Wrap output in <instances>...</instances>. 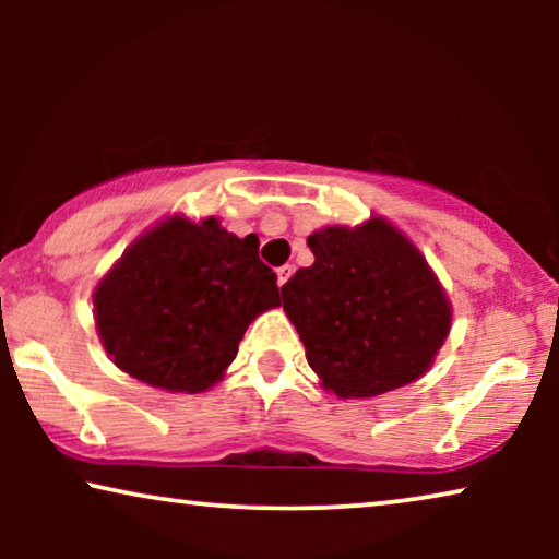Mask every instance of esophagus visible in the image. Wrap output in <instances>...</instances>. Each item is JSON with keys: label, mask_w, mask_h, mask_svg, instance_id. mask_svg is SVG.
<instances>
[{"label": "esophagus", "mask_w": 559, "mask_h": 559, "mask_svg": "<svg viewBox=\"0 0 559 559\" xmlns=\"http://www.w3.org/2000/svg\"><path fill=\"white\" fill-rule=\"evenodd\" d=\"M289 277H293V266H289V264L280 266V270H277V285H280V287H285Z\"/></svg>", "instance_id": "34e87169"}]
</instances>
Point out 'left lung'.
Returning <instances> with one entry per match:
<instances>
[{
    "mask_svg": "<svg viewBox=\"0 0 559 559\" xmlns=\"http://www.w3.org/2000/svg\"><path fill=\"white\" fill-rule=\"evenodd\" d=\"M316 257L282 287L320 386L338 400H369L423 379L453 325L438 274L384 216L323 226Z\"/></svg>",
    "mask_w": 559,
    "mask_h": 559,
    "instance_id": "left-lung-1",
    "label": "left lung"
}]
</instances>
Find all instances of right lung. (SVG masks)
Instances as JSON below:
<instances>
[{
	"label": "right lung",
	"mask_w": 559,
	"mask_h": 559,
	"mask_svg": "<svg viewBox=\"0 0 559 559\" xmlns=\"http://www.w3.org/2000/svg\"><path fill=\"white\" fill-rule=\"evenodd\" d=\"M254 234L173 213L129 243L94 289L98 341L117 369L165 392L216 386L249 323L277 308Z\"/></svg>",
	"instance_id": "add662e5"
}]
</instances>
